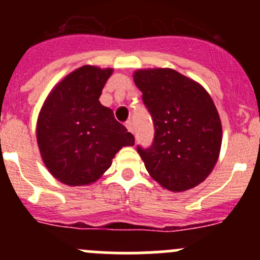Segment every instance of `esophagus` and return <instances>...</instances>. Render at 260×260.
Segmentation results:
<instances>
[{
    "label": "esophagus",
    "instance_id": "34e87169",
    "mask_svg": "<svg viewBox=\"0 0 260 260\" xmlns=\"http://www.w3.org/2000/svg\"><path fill=\"white\" fill-rule=\"evenodd\" d=\"M125 128H127L128 132H131V133H132V135H133V133H135V129H133V123L129 122V120H128V122L125 123Z\"/></svg>",
    "mask_w": 260,
    "mask_h": 260
}]
</instances>
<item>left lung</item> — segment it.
<instances>
[{
	"instance_id": "1",
	"label": "left lung",
	"mask_w": 260,
	"mask_h": 260,
	"mask_svg": "<svg viewBox=\"0 0 260 260\" xmlns=\"http://www.w3.org/2000/svg\"><path fill=\"white\" fill-rule=\"evenodd\" d=\"M133 80L154 123L152 146L137 147L149 176L174 192L200 185L216 165L222 140L210 94L170 68L138 69Z\"/></svg>"
}]
</instances>
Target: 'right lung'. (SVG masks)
<instances>
[{
	"mask_svg": "<svg viewBox=\"0 0 260 260\" xmlns=\"http://www.w3.org/2000/svg\"><path fill=\"white\" fill-rule=\"evenodd\" d=\"M112 68L84 65L62 78L46 96L36 123V140L50 174L68 186L94 183L135 137L99 102Z\"/></svg>",
	"mask_w": 260,
	"mask_h": 260,
	"instance_id": "1",
	"label": "right lung"
}]
</instances>
